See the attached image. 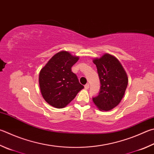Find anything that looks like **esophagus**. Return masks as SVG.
<instances>
[{
    "instance_id": "34e87169",
    "label": "esophagus",
    "mask_w": 154,
    "mask_h": 154,
    "mask_svg": "<svg viewBox=\"0 0 154 154\" xmlns=\"http://www.w3.org/2000/svg\"><path fill=\"white\" fill-rule=\"evenodd\" d=\"M89 88V83H87L86 85H85V89H88Z\"/></svg>"
}]
</instances>
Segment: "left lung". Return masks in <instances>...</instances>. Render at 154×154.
Listing matches in <instances>:
<instances>
[{
	"mask_svg": "<svg viewBox=\"0 0 154 154\" xmlns=\"http://www.w3.org/2000/svg\"><path fill=\"white\" fill-rule=\"evenodd\" d=\"M100 81V90L93 102L100 110H110L121 102L128 85V77L121 63L114 56L104 54L94 58Z\"/></svg>",
	"mask_w": 154,
	"mask_h": 154,
	"instance_id": "left-lung-1",
	"label": "left lung"
}]
</instances>
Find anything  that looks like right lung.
<instances>
[{"label": "right lung", "mask_w": 154, "mask_h": 154, "mask_svg": "<svg viewBox=\"0 0 154 154\" xmlns=\"http://www.w3.org/2000/svg\"><path fill=\"white\" fill-rule=\"evenodd\" d=\"M78 60V57L61 51L53 56L41 69L39 75L41 94L53 107H65L84 88L71 71V67Z\"/></svg>", "instance_id": "1"}]
</instances>
